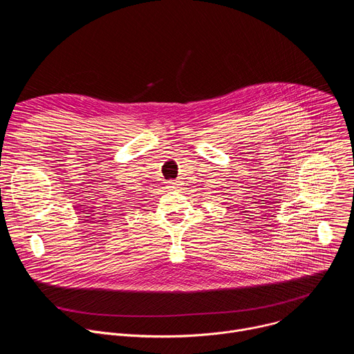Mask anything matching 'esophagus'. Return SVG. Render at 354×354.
<instances>
[{"mask_svg": "<svg viewBox=\"0 0 354 354\" xmlns=\"http://www.w3.org/2000/svg\"><path fill=\"white\" fill-rule=\"evenodd\" d=\"M167 187L169 190H178L180 187V182L179 180H168L167 182Z\"/></svg>", "mask_w": 354, "mask_h": 354, "instance_id": "obj_1", "label": "esophagus"}]
</instances>
